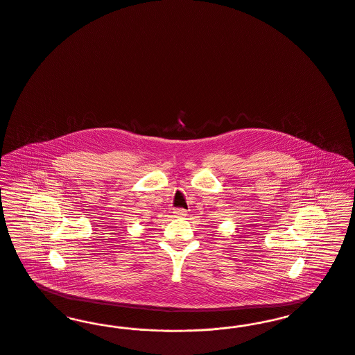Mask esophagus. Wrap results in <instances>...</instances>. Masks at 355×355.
I'll return each mask as SVG.
<instances>
[{
	"label": "esophagus",
	"instance_id": "1",
	"mask_svg": "<svg viewBox=\"0 0 355 355\" xmlns=\"http://www.w3.org/2000/svg\"><path fill=\"white\" fill-rule=\"evenodd\" d=\"M173 214H175L176 218H184V216H187V211L183 209V208H175Z\"/></svg>",
	"mask_w": 355,
	"mask_h": 355
}]
</instances>
